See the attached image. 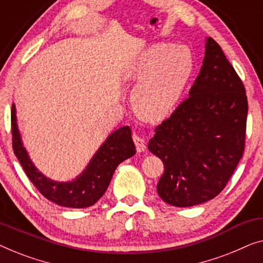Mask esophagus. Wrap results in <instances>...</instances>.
Wrapping results in <instances>:
<instances>
[{
  "mask_svg": "<svg viewBox=\"0 0 263 263\" xmlns=\"http://www.w3.org/2000/svg\"><path fill=\"white\" fill-rule=\"evenodd\" d=\"M133 138V142L136 144V149H137V153H143V151L146 150V145H145V140H144L142 137H139L138 135H133L132 136Z\"/></svg>",
  "mask_w": 263,
  "mask_h": 263,
  "instance_id": "esophagus-1",
  "label": "esophagus"
}]
</instances>
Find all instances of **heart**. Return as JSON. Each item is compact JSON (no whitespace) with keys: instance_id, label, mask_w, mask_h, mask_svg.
Wrapping results in <instances>:
<instances>
[{"instance_id":"b5f03b06","label":"heart","mask_w":263,"mask_h":263,"mask_svg":"<svg viewBox=\"0 0 263 263\" xmlns=\"http://www.w3.org/2000/svg\"><path fill=\"white\" fill-rule=\"evenodd\" d=\"M193 56L184 45L154 44L125 66L121 80L137 83L131 94L137 116L158 123L170 116L193 72Z\"/></svg>"}]
</instances>
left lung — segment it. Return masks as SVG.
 <instances>
[{
  "instance_id": "left-lung-1",
  "label": "left lung",
  "mask_w": 263,
  "mask_h": 263,
  "mask_svg": "<svg viewBox=\"0 0 263 263\" xmlns=\"http://www.w3.org/2000/svg\"><path fill=\"white\" fill-rule=\"evenodd\" d=\"M247 114L242 81L221 47L207 36L190 96L157 126L147 144L164 164L157 183L162 200L191 207L223 191L242 158Z\"/></svg>"
}]
</instances>
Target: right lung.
I'll return each instance as SVG.
<instances>
[{
	"label": "right lung",
	"instance_id": "1",
	"mask_svg": "<svg viewBox=\"0 0 263 263\" xmlns=\"http://www.w3.org/2000/svg\"><path fill=\"white\" fill-rule=\"evenodd\" d=\"M12 133L14 154L36 190L54 204L71 209L94 205L105 194L118 165L136 154L131 128L120 127L107 137L87 167L75 179L56 181L39 172L29 157L17 125L15 105L12 107Z\"/></svg>",
	"mask_w": 263,
	"mask_h": 263
}]
</instances>
